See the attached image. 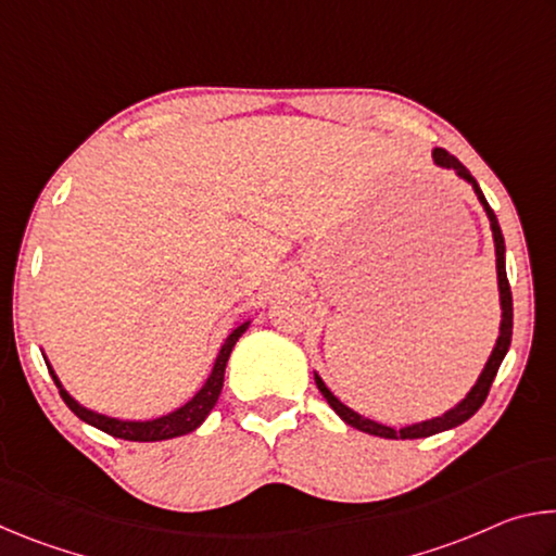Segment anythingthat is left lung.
Segmentation results:
<instances>
[{
    "mask_svg": "<svg viewBox=\"0 0 556 556\" xmlns=\"http://www.w3.org/2000/svg\"><path fill=\"white\" fill-rule=\"evenodd\" d=\"M434 156V164L437 166H444V168H454L458 174V178H464L466 184H470L473 188L478 201H481L483 211L488 215V220H491V230H493V242H495V269H497V291H501V333H497V341L493 345V353L488 357L483 372L478 375V380L470 392L466 394L464 400L454 407L446 409L441 417L434 419H425V421H417V425H409V427H402V429H392L388 425H380V421H372L368 417H363V414L353 412L351 407H345V404L336 397V394L326 388V382L321 380V375L314 372V380H316V388L321 390V394L326 397V402L331 404V409L341 417L348 427H353L357 431H365V434H372V437H382V439H425L431 434H439V431H446V429H454L458 425H464L466 419L473 417V414L481 409V404L485 402L488 392H491V384L497 375V368H501L503 357L507 353V348H510V338H513V291L510 285H507V271H505V240H503V232H501V225H497V218L491 205H488L485 195L481 191V186L473 176H470L468 168L458 162L454 154H448L446 149H434L431 152Z\"/></svg>",
    "mask_w": 556,
    "mask_h": 556,
    "instance_id": "obj_1",
    "label": "left lung"
}]
</instances>
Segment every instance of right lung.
Wrapping results in <instances>:
<instances>
[{
	"label": "right lung",
	"instance_id": "right-lung-1",
	"mask_svg": "<svg viewBox=\"0 0 556 556\" xmlns=\"http://www.w3.org/2000/svg\"><path fill=\"white\" fill-rule=\"evenodd\" d=\"M250 321L240 324L235 331L225 338V343L220 345V353L215 357L213 363V370L208 375V380L203 382V388L193 394L191 400H188L184 407H178L174 412L164 414V417H156V419H147V421H131V419H117V417H108V414H100V412H92L88 407H83V404L71 397L68 390L63 388L59 375L53 372L51 363L43 361L49 365V372L55 382V388H59L63 402L68 404L71 412L75 417H80L86 425L96 427L100 431H105L110 437H117V439H127V441H164V439H174V437H184L188 431L199 429L205 417H208L211 409L215 407V402L220 397V390H223V378H225V365H228V357L232 353L235 343H238V338L248 331Z\"/></svg>",
	"mask_w": 556,
	"mask_h": 556
}]
</instances>
